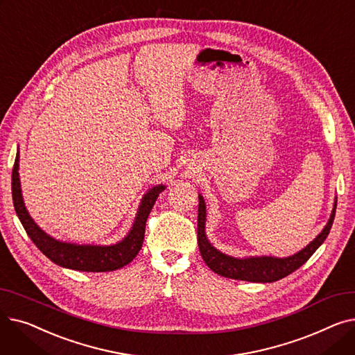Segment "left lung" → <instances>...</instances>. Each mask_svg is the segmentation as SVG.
Returning a JSON list of instances; mask_svg holds the SVG:
<instances>
[{
  "label": "left lung",
  "mask_w": 355,
  "mask_h": 355,
  "mask_svg": "<svg viewBox=\"0 0 355 355\" xmlns=\"http://www.w3.org/2000/svg\"><path fill=\"white\" fill-rule=\"evenodd\" d=\"M335 210H337V197L334 201V207L329 216V220L322 229V232L316 236L309 245H306L302 250L288 256V257H276V256H246V257H234L226 254L216 249L206 234V202L201 194H198V218H197V241L198 249L202 256V260L206 265L217 275L225 276L229 279H236V281H246V282H257V284H268L276 282L296 269H300L306 260L315 253L324 240L327 239L335 217Z\"/></svg>",
  "instance_id": "8db88e82"
}]
</instances>
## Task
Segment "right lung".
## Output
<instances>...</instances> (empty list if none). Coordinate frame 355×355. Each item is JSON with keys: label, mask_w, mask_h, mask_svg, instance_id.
<instances>
[{"label": "right lung", "mask_w": 355, "mask_h": 355, "mask_svg": "<svg viewBox=\"0 0 355 355\" xmlns=\"http://www.w3.org/2000/svg\"><path fill=\"white\" fill-rule=\"evenodd\" d=\"M18 162H20V153H17L11 175L14 209L33 243L51 262L62 268L80 272H112L132 262L142 248L146 218L151 213L159 193L165 190L164 184L154 185L144 194L132 227L122 240L114 245H78L51 237L31 218L26 209L21 193L20 174H18L20 164Z\"/></svg>", "instance_id": "1"}]
</instances>
